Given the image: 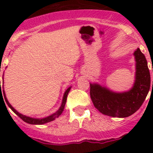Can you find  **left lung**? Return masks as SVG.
<instances>
[{"label":"left lung","mask_w":153,"mask_h":153,"mask_svg":"<svg viewBox=\"0 0 153 153\" xmlns=\"http://www.w3.org/2000/svg\"><path fill=\"white\" fill-rule=\"evenodd\" d=\"M133 55L136 61L135 82L129 91L118 93L98 83L90 84L91 100L102 114L114 117H127L140 109L147 97L151 83L147 60L139 48L134 51Z\"/></svg>","instance_id":"obj_1"}]
</instances>
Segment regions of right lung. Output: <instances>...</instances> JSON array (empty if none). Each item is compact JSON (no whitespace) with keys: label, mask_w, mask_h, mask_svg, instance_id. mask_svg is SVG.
Here are the masks:
<instances>
[{"label":"right lung","mask_w":153,"mask_h":153,"mask_svg":"<svg viewBox=\"0 0 153 153\" xmlns=\"http://www.w3.org/2000/svg\"><path fill=\"white\" fill-rule=\"evenodd\" d=\"M71 88V86H70L69 88H67V90L65 91L64 94H63V97H62V104H61V106L59 107V109H58L57 111L55 112V114H51L50 116L47 117H44V118H33V117H30L25 116V115H23V114H20L19 112H17L16 110L14 108H13L11 104L8 102V99L6 98L5 96V93H4V91L3 89H2V91H1V82H0V94L2 95L4 94V100H5L6 103L8 105V107L10 108L12 110H13L14 113H15L18 117H20V118L22 119L23 121H25V122H27L28 124H31V125H43V124L48 123V122H50V121H54L55 118H57L59 117L62 114V111H63V109H64L65 107V104H66V102H67V94L69 93L70 90ZM2 98H3V96H2Z\"/></svg>","instance_id":"right-lung-1"}]
</instances>
